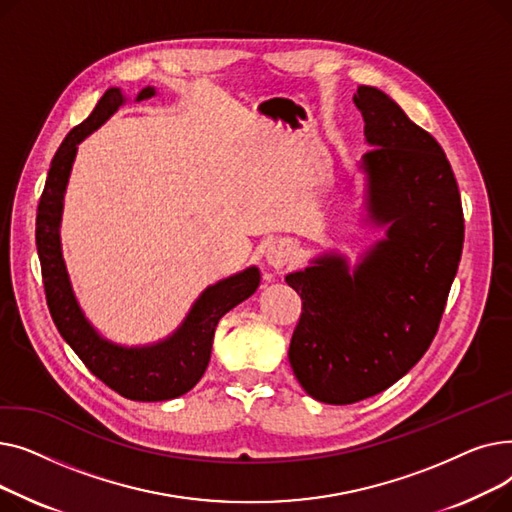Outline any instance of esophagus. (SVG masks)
I'll return each mask as SVG.
<instances>
[{"instance_id": "esophagus-1", "label": "esophagus", "mask_w": 512, "mask_h": 512, "mask_svg": "<svg viewBox=\"0 0 512 512\" xmlns=\"http://www.w3.org/2000/svg\"><path fill=\"white\" fill-rule=\"evenodd\" d=\"M292 259V245L284 238H278L270 242L265 249V263L274 267V270H282L284 265H288Z\"/></svg>"}]
</instances>
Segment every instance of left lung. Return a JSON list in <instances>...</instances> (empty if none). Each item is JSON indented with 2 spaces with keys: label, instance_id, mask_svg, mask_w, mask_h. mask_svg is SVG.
Returning a JSON list of instances; mask_svg holds the SVG:
<instances>
[{
  "label": "left lung",
  "instance_id": "obj_1",
  "mask_svg": "<svg viewBox=\"0 0 512 512\" xmlns=\"http://www.w3.org/2000/svg\"><path fill=\"white\" fill-rule=\"evenodd\" d=\"M353 101L371 147L359 161L363 222L386 236L353 267L326 251L286 276L303 301L290 367L328 405L384 392L425 355L465 238L459 186L438 141L380 89L361 85Z\"/></svg>",
  "mask_w": 512,
  "mask_h": 512
}]
</instances>
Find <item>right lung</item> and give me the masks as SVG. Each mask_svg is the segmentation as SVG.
I'll list each match as a JSON object with an SVG mask.
<instances>
[{"label": "right lung", "mask_w": 512, "mask_h": 512, "mask_svg": "<svg viewBox=\"0 0 512 512\" xmlns=\"http://www.w3.org/2000/svg\"><path fill=\"white\" fill-rule=\"evenodd\" d=\"M153 95L155 87H145L134 101ZM124 103L126 95L122 89H107L91 116L68 132L53 155L37 209V253L53 324L89 371L124 398L141 402L172 400L186 394L203 378L218 321L238 303L251 297L259 286L261 274L259 267L251 265L247 270L207 286L182 324L168 338L153 344H116L93 328L74 297L62 255L60 226L64 195L78 145L105 120H110Z\"/></svg>", "instance_id": "1"}]
</instances>
